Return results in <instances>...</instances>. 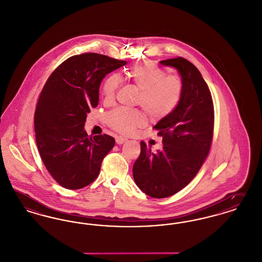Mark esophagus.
I'll return each instance as SVG.
<instances>
[{"instance_id": "esophagus-1", "label": "esophagus", "mask_w": 262, "mask_h": 262, "mask_svg": "<svg viewBox=\"0 0 262 262\" xmlns=\"http://www.w3.org/2000/svg\"><path fill=\"white\" fill-rule=\"evenodd\" d=\"M126 141H127V138L122 137V136H117V137H116V143L119 144V145L123 144Z\"/></svg>"}]
</instances>
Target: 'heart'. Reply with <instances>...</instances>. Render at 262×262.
Masks as SVG:
<instances>
[{"mask_svg": "<svg viewBox=\"0 0 262 262\" xmlns=\"http://www.w3.org/2000/svg\"><path fill=\"white\" fill-rule=\"evenodd\" d=\"M127 77L140 90L136 103L141 105L154 120H160L176 111L183 96L184 86L177 76H167L165 70L152 63L139 64L126 73ZM121 84L117 73L110 75L102 84V97L111 103ZM146 112L139 108L117 107L106 114V123L112 129L130 134L147 124Z\"/></svg>", "mask_w": 262, "mask_h": 262, "instance_id": "1", "label": "heart"}]
</instances>
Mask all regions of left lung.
<instances>
[{"instance_id": "obj_1", "label": "left lung", "mask_w": 262, "mask_h": 262, "mask_svg": "<svg viewBox=\"0 0 262 262\" xmlns=\"http://www.w3.org/2000/svg\"><path fill=\"white\" fill-rule=\"evenodd\" d=\"M179 71L184 91L179 106L154 126L163 138V149L152 152L141 141V152L133 165L138 187L152 198H165L192 180L210 151L214 132V105L199 70L178 57L160 62Z\"/></svg>"}]
</instances>
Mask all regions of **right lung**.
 Instances as JSON below:
<instances>
[{
    "label": "right lung",
    "mask_w": 262,
    "mask_h": 262,
    "mask_svg": "<svg viewBox=\"0 0 262 262\" xmlns=\"http://www.w3.org/2000/svg\"><path fill=\"white\" fill-rule=\"evenodd\" d=\"M124 65L126 61L97 53L72 56L42 89L34 113L36 145L45 167L64 188L80 189L95 181L114 147V138L88 136L83 126L98 104L102 79Z\"/></svg>",
    "instance_id": "obj_1"
}]
</instances>
